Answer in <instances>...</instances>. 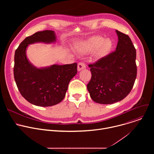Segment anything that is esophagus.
<instances>
[{
    "instance_id": "1",
    "label": "esophagus",
    "mask_w": 154,
    "mask_h": 154,
    "mask_svg": "<svg viewBox=\"0 0 154 154\" xmlns=\"http://www.w3.org/2000/svg\"><path fill=\"white\" fill-rule=\"evenodd\" d=\"M86 68V64H85V63L83 62H80L79 64H78V66H77V69L79 71L82 70V69H84Z\"/></svg>"
}]
</instances>
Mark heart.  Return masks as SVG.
Instances as JSON below:
<instances>
[{
    "label": "heart",
    "mask_w": 154,
    "mask_h": 154,
    "mask_svg": "<svg viewBox=\"0 0 154 154\" xmlns=\"http://www.w3.org/2000/svg\"><path fill=\"white\" fill-rule=\"evenodd\" d=\"M113 47V42L109 39H106L100 36H94L90 38L84 49L86 52H92L97 49L96 54L99 57L106 56Z\"/></svg>",
    "instance_id": "1"
}]
</instances>
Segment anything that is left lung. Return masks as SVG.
<instances>
[{
	"mask_svg": "<svg viewBox=\"0 0 154 154\" xmlns=\"http://www.w3.org/2000/svg\"><path fill=\"white\" fill-rule=\"evenodd\" d=\"M116 32L118 36L116 51L88 65L91 79L87 89L98 103L112 104L124 99L137 77L136 49L127 35Z\"/></svg>",
	"mask_w": 154,
	"mask_h": 154,
	"instance_id": "left-lung-1",
	"label": "left lung"
}]
</instances>
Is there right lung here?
<instances>
[{
	"label": "right lung",
	"mask_w": 154,
	"mask_h": 154,
	"mask_svg": "<svg viewBox=\"0 0 154 154\" xmlns=\"http://www.w3.org/2000/svg\"><path fill=\"white\" fill-rule=\"evenodd\" d=\"M55 41L54 31L38 32L26 38L15 51L13 71L17 87L22 96L36 106H53L61 102L69 82L77 72V63L37 68L29 62L26 56L29 45Z\"/></svg>",
	"instance_id": "1"
}]
</instances>
